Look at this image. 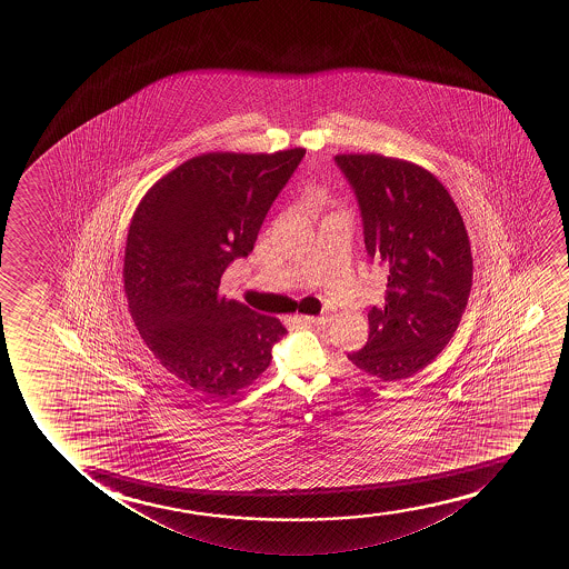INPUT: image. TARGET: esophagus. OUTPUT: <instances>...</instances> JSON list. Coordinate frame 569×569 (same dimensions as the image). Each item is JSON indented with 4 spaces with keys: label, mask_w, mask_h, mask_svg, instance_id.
<instances>
[{
    "label": "esophagus",
    "mask_w": 569,
    "mask_h": 569,
    "mask_svg": "<svg viewBox=\"0 0 569 569\" xmlns=\"http://www.w3.org/2000/svg\"><path fill=\"white\" fill-rule=\"evenodd\" d=\"M299 322H303V325H312V327H325L330 322V317L328 315H322V317H307V315H299L297 317Z\"/></svg>",
    "instance_id": "esophagus-1"
}]
</instances>
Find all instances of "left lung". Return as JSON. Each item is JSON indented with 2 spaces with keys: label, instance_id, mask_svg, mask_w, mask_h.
<instances>
[{
  "label": "left lung",
  "instance_id": "1",
  "mask_svg": "<svg viewBox=\"0 0 569 569\" xmlns=\"http://www.w3.org/2000/svg\"><path fill=\"white\" fill-rule=\"evenodd\" d=\"M336 163L358 196L369 257L389 268L385 307L369 311V340L348 359L381 381H402L459 328L472 288L467 227L420 164L381 153H340Z\"/></svg>",
  "mask_w": 569,
  "mask_h": 569
}]
</instances>
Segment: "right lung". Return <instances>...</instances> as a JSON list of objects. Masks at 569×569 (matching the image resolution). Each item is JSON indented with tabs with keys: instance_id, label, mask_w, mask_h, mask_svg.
Wrapping results in <instances>:
<instances>
[{
	"instance_id": "right-lung-1",
	"label": "right lung",
	"mask_w": 569,
	"mask_h": 569,
	"mask_svg": "<svg viewBox=\"0 0 569 569\" xmlns=\"http://www.w3.org/2000/svg\"><path fill=\"white\" fill-rule=\"evenodd\" d=\"M303 156V148L202 153L157 180L133 211L122 270L133 325L159 363L203 397L252 385L288 335L276 317L221 296L219 283L254 249Z\"/></svg>"
}]
</instances>
